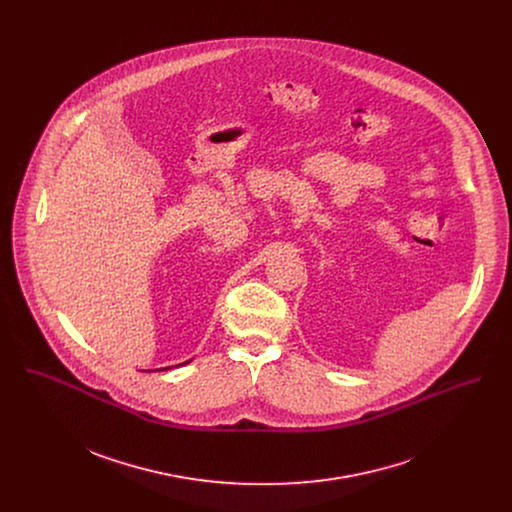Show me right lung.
Wrapping results in <instances>:
<instances>
[{
  "instance_id": "add662e5",
  "label": "right lung",
  "mask_w": 512,
  "mask_h": 512,
  "mask_svg": "<svg viewBox=\"0 0 512 512\" xmlns=\"http://www.w3.org/2000/svg\"><path fill=\"white\" fill-rule=\"evenodd\" d=\"M189 363V361H187ZM187 363H183V365H187ZM167 368H171V366H165V368H159V370H167Z\"/></svg>"
}]
</instances>
